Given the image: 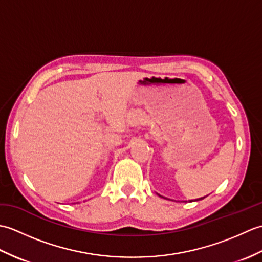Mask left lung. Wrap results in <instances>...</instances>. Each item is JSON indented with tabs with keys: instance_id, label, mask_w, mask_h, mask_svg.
Returning <instances> with one entry per match:
<instances>
[{
	"instance_id": "1",
	"label": "left lung",
	"mask_w": 262,
	"mask_h": 262,
	"mask_svg": "<svg viewBox=\"0 0 262 262\" xmlns=\"http://www.w3.org/2000/svg\"><path fill=\"white\" fill-rule=\"evenodd\" d=\"M161 197H162V196H161ZM205 197H202V198H198V199H196V202H197V200H202V199H204ZM190 202H191V200H190Z\"/></svg>"
}]
</instances>
